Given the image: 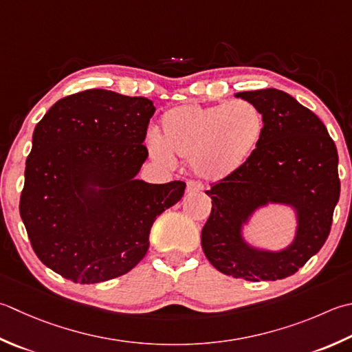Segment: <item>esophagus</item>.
<instances>
[{
	"label": "esophagus",
	"instance_id": "34e87169",
	"mask_svg": "<svg viewBox=\"0 0 352 352\" xmlns=\"http://www.w3.org/2000/svg\"><path fill=\"white\" fill-rule=\"evenodd\" d=\"M201 189H203V184L198 182H189L188 188H186V190H188L189 194H192V192H199Z\"/></svg>",
	"mask_w": 352,
	"mask_h": 352
}]
</instances>
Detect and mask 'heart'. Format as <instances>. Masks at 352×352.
I'll return each instance as SVG.
<instances>
[{"mask_svg": "<svg viewBox=\"0 0 352 352\" xmlns=\"http://www.w3.org/2000/svg\"><path fill=\"white\" fill-rule=\"evenodd\" d=\"M264 131V114L249 100L174 107L162 116L160 135L149 140V153L166 164L172 155L186 158L199 177L218 182L244 166Z\"/></svg>", "mask_w": 352, "mask_h": 352, "instance_id": "obj_1", "label": "heart"}]
</instances>
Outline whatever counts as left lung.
Returning a JSON list of instances; mask_svg holds the SVG:
<instances>
[{"label":"left lung","mask_w":352,"mask_h":352,"mask_svg":"<svg viewBox=\"0 0 352 352\" xmlns=\"http://www.w3.org/2000/svg\"><path fill=\"white\" fill-rule=\"evenodd\" d=\"M236 98L263 111L265 131L244 166L206 190L212 210L201 232L203 252L227 276L284 279L304 267L329 235L340 197L339 154L323 122L290 94L265 88ZM267 202L298 210L296 238L282 252L253 250L240 236L242 224Z\"/></svg>","instance_id":"left-lung-1"}]
</instances>
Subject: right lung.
Segmentation results:
<instances>
[{
    "label": "right lung",
    "mask_w": 352,
    "mask_h": 352,
    "mask_svg": "<svg viewBox=\"0 0 352 352\" xmlns=\"http://www.w3.org/2000/svg\"><path fill=\"white\" fill-rule=\"evenodd\" d=\"M155 108L146 98L85 89L58 100L33 133L19 213L41 263L78 284L140 263L155 218L186 183L135 180Z\"/></svg>",
    "instance_id": "obj_1"
}]
</instances>
